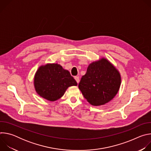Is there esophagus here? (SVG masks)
Masks as SVG:
<instances>
[{
  "label": "esophagus",
  "instance_id": "34e87169",
  "mask_svg": "<svg viewBox=\"0 0 151 151\" xmlns=\"http://www.w3.org/2000/svg\"><path fill=\"white\" fill-rule=\"evenodd\" d=\"M75 79L76 80L78 83L79 82V78L78 76H75Z\"/></svg>",
  "mask_w": 151,
  "mask_h": 151
}]
</instances>
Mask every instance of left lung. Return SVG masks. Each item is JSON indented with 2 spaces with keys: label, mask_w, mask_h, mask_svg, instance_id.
<instances>
[{
  "label": "left lung",
  "mask_w": 151,
  "mask_h": 151,
  "mask_svg": "<svg viewBox=\"0 0 151 151\" xmlns=\"http://www.w3.org/2000/svg\"><path fill=\"white\" fill-rule=\"evenodd\" d=\"M121 81L118 70L103 58L90 64L78 87L91 104L100 106L114 99L119 91Z\"/></svg>",
  "instance_id": "1"
}]
</instances>
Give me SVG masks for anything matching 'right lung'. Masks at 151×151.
I'll use <instances>...</instances> for the list:
<instances>
[{
  "label": "right lung",
  "mask_w": 151,
  "mask_h": 151,
  "mask_svg": "<svg viewBox=\"0 0 151 151\" xmlns=\"http://www.w3.org/2000/svg\"><path fill=\"white\" fill-rule=\"evenodd\" d=\"M77 85L76 81L68 70L55 63L40 66L34 79L37 93L51 101L60 99L69 87Z\"/></svg>",
  "instance_id": "right-lung-1"
}]
</instances>
